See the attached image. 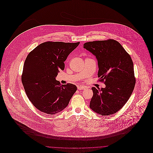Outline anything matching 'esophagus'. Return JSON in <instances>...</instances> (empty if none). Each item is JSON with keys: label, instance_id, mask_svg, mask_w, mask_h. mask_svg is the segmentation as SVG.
<instances>
[{"label": "esophagus", "instance_id": "obj_1", "mask_svg": "<svg viewBox=\"0 0 153 153\" xmlns=\"http://www.w3.org/2000/svg\"><path fill=\"white\" fill-rule=\"evenodd\" d=\"M85 87L84 86H82V85H79L78 87V89L79 90H82V89H84Z\"/></svg>", "mask_w": 153, "mask_h": 153}]
</instances>
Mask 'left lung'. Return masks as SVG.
Segmentation results:
<instances>
[{
	"instance_id": "obj_1",
	"label": "left lung",
	"mask_w": 153,
	"mask_h": 153,
	"mask_svg": "<svg viewBox=\"0 0 153 153\" xmlns=\"http://www.w3.org/2000/svg\"><path fill=\"white\" fill-rule=\"evenodd\" d=\"M84 48L97 58L98 76L105 80V87L92 88L93 97L89 107L97 114L109 115L116 113L127 102L135 84L134 65L130 55L117 41L86 42Z\"/></svg>"
}]
</instances>
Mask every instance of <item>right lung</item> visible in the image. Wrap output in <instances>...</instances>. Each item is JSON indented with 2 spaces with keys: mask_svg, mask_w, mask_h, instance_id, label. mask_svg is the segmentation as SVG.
Wrapping results in <instances>:
<instances>
[{
  "mask_svg": "<svg viewBox=\"0 0 153 153\" xmlns=\"http://www.w3.org/2000/svg\"><path fill=\"white\" fill-rule=\"evenodd\" d=\"M79 44L46 42L39 45L27 56L22 82L26 94L40 111L53 115L68 106L77 88L72 84L61 85L56 77L63 71L68 56Z\"/></svg>",
  "mask_w": 153,
  "mask_h": 153,
  "instance_id": "add662e5",
  "label": "right lung"
}]
</instances>
